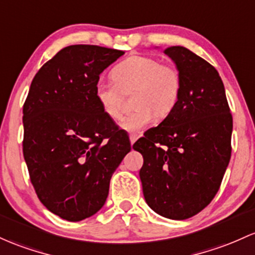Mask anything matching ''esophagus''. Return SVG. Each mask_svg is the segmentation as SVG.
<instances>
[{"label":"esophagus","instance_id":"esophagus-1","mask_svg":"<svg viewBox=\"0 0 255 255\" xmlns=\"http://www.w3.org/2000/svg\"><path fill=\"white\" fill-rule=\"evenodd\" d=\"M136 139H138V135L136 134H130L129 135V140H130V145H133L134 142L136 141Z\"/></svg>","mask_w":255,"mask_h":255}]
</instances>
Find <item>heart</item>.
<instances>
[{
  "instance_id": "obj_1",
  "label": "heart",
  "mask_w": 255,
  "mask_h": 255,
  "mask_svg": "<svg viewBox=\"0 0 255 255\" xmlns=\"http://www.w3.org/2000/svg\"><path fill=\"white\" fill-rule=\"evenodd\" d=\"M115 81H98L96 98L108 117L122 116L125 94H132L135 110L122 120L121 127L138 133L150 127L155 117L164 119L174 110L180 96L181 80L178 70L169 64L145 55H134L113 69Z\"/></svg>"
}]
</instances>
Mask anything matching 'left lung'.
Instances as JSON below:
<instances>
[{
  "instance_id": "left-lung-1",
  "label": "left lung",
  "mask_w": 255,
  "mask_h": 255,
  "mask_svg": "<svg viewBox=\"0 0 255 255\" xmlns=\"http://www.w3.org/2000/svg\"><path fill=\"white\" fill-rule=\"evenodd\" d=\"M164 53L174 61L181 89L174 110L134 142L144 157L140 175L149 207L184 220L211 203L231 157L232 116L219 74L185 47Z\"/></svg>"
}]
</instances>
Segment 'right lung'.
<instances>
[{
    "label": "right lung",
    "instance_id": "add662e5",
    "mask_svg": "<svg viewBox=\"0 0 255 255\" xmlns=\"http://www.w3.org/2000/svg\"><path fill=\"white\" fill-rule=\"evenodd\" d=\"M123 50L74 44L47 61L24 103V158L37 197L61 219L96 214L130 151L128 135L96 98L99 75Z\"/></svg>",
    "mask_w": 255,
    "mask_h": 255
}]
</instances>
